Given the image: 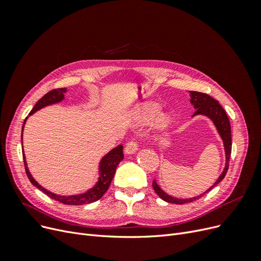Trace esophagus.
<instances>
[{
  "mask_svg": "<svg viewBox=\"0 0 261 261\" xmlns=\"http://www.w3.org/2000/svg\"><path fill=\"white\" fill-rule=\"evenodd\" d=\"M137 150H138L137 144L134 140H130V141H128L127 144H126L124 151H125L126 154H133V153H135Z\"/></svg>",
  "mask_w": 261,
  "mask_h": 261,
  "instance_id": "34e87169",
  "label": "esophagus"
}]
</instances>
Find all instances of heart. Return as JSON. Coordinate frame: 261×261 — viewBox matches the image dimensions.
Segmentation results:
<instances>
[{"mask_svg":"<svg viewBox=\"0 0 261 261\" xmlns=\"http://www.w3.org/2000/svg\"><path fill=\"white\" fill-rule=\"evenodd\" d=\"M161 107L155 102H145L133 109L130 122L135 125L144 126L153 122V128L158 132L169 129L173 124V117L170 114L162 113Z\"/></svg>","mask_w":261,"mask_h":261,"instance_id":"1","label":"heart"}]
</instances>
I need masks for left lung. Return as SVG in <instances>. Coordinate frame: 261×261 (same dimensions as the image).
Returning a JSON list of instances; mask_svg holds the SVG:
<instances>
[{
    "mask_svg": "<svg viewBox=\"0 0 261 261\" xmlns=\"http://www.w3.org/2000/svg\"><path fill=\"white\" fill-rule=\"evenodd\" d=\"M189 97H191V103L193 105L195 109V113L194 116H206L209 120L213 123V125L216 126L217 132L220 135L221 139L223 141V147H224V152H225V165L224 169L221 173L218 179L215 181L211 187H209L206 192L196 196L192 197V198H186V199H181V198H176V197H173L169 194L165 193L163 189L158 185L156 179L153 180L152 186L154 192L156 195L160 197V198L164 201L170 202V203H176V204H183L187 202H192L196 199H199L200 197H202L204 194L208 193L209 191L218 185L221 180H222L226 174L227 169H228V161H230V156H231V151H232V137H231V125L230 121H228V117L223 110V108L220 106L219 102L211 98L209 94L202 93V92H197V91H189Z\"/></svg>",
    "mask_w": 261,
    "mask_h": 261,
    "instance_id": "left-lung-1",
    "label": "left lung"
}]
</instances>
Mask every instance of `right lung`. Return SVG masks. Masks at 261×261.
Masks as SVG:
<instances>
[{
    "label": "right lung",
    "mask_w": 261,
    "mask_h": 261,
    "mask_svg": "<svg viewBox=\"0 0 261 261\" xmlns=\"http://www.w3.org/2000/svg\"><path fill=\"white\" fill-rule=\"evenodd\" d=\"M67 91L66 88H60V89H54L50 92H48L46 94L39 100L36 106L34 107V109L31 110V112L29 113V115L26 117V120L23 121L22 124V128H21V146H22V133H23V127H25L26 121L28 120V117L30 115H33L34 113H36L39 110H41L48 106H52V105H57L62 102L63 100L65 99L64 93ZM22 156H23V163H25V169H26V173L27 176L30 180V183L33 184L34 186H36L38 189H40L42 193H44L45 195H48L50 198L60 201L62 203L65 204H72V206H80V204H87V203H91L99 200L102 196L106 194V192L108 191V188L111 184V180L114 177L115 174V170L117 168L118 163H120L123 159H124V154H123V146L118 145L117 147L113 148L110 150V151L105 154L100 159V162L98 164V180L96 181L91 188H89L88 191H86L84 193L81 194H74V195H59L52 193L48 189L44 188L43 186H41L38 181L34 178V176L31 175V173L28 169V164L26 161V156L25 153H23L22 150Z\"/></svg>",
    "instance_id": "right-lung-1"
}]
</instances>
